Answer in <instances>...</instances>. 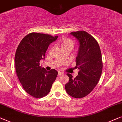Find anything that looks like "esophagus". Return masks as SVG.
Wrapping results in <instances>:
<instances>
[{
	"mask_svg": "<svg viewBox=\"0 0 122 122\" xmlns=\"http://www.w3.org/2000/svg\"><path fill=\"white\" fill-rule=\"evenodd\" d=\"M62 75H63V73L62 72H59V73H58V76H61Z\"/></svg>",
	"mask_w": 122,
	"mask_h": 122,
	"instance_id": "esophagus-1",
	"label": "esophagus"
}]
</instances>
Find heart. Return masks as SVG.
I'll return each instance as SVG.
<instances>
[{
	"mask_svg": "<svg viewBox=\"0 0 122 122\" xmlns=\"http://www.w3.org/2000/svg\"><path fill=\"white\" fill-rule=\"evenodd\" d=\"M60 45L62 49L67 47H71L72 48L73 47V46H74V43H73V41L71 40V39L65 38L63 39L61 41Z\"/></svg>",
	"mask_w": 122,
	"mask_h": 122,
	"instance_id": "b5f03b06",
	"label": "heart"
}]
</instances>
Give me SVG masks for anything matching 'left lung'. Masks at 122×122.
I'll use <instances>...</instances> for the list:
<instances>
[{
  "instance_id": "8db88e82",
  "label": "left lung",
  "mask_w": 122,
  "mask_h": 122,
  "mask_svg": "<svg viewBox=\"0 0 122 122\" xmlns=\"http://www.w3.org/2000/svg\"><path fill=\"white\" fill-rule=\"evenodd\" d=\"M70 34L79 43L76 67L80 71L75 78L67 73L69 82L65 85V89L71 97L81 98L90 93L100 79L103 68L102 55L97 41L87 32L79 31Z\"/></svg>"
}]
</instances>
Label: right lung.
<instances>
[{"label":"right lung","mask_w":122,"mask_h":122,"mask_svg":"<svg viewBox=\"0 0 122 122\" xmlns=\"http://www.w3.org/2000/svg\"><path fill=\"white\" fill-rule=\"evenodd\" d=\"M58 36L32 32L22 39L15 56L17 76L25 91L35 98H41L50 91L57 71H48L40 66L41 60L45 59L49 45Z\"/></svg>","instance_id":"add662e5"}]
</instances>
